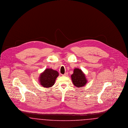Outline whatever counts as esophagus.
Segmentation results:
<instances>
[{"label": "esophagus", "mask_w": 128, "mask_h": 128, "mask_svg": "<svg viewBox=\"0 0 128 128\" xmlns=\"http://www.w3.org/2000/svg\"><path fill=\"white\" fill-rule=\"evenodd\" d=\"M67 75H68V73H64V74L62 75V76H67Z\"/></svg>", "instance_id": "34e87169"}]
</instances>
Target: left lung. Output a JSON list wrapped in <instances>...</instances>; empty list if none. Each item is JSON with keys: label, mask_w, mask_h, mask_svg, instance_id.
I'll list each match as a JSON object with an SVG mask.
<instances>
[{"label": "left lung", "mask_w": 128, "mask_h": 128, "mask_svg": "<svg viewBox=\"0 0 128 128\" xmlns=\"http://www.w3.org/2000/svg\"><path fill=\"white\" fill-rule=\"evenodd\" d=\"M71 78L73 84L77 87H83L87 82L84 73L80 68H75L74 70L73 73L71 75Z\"/></svg>", "instance_id": "1"}]
</instances>
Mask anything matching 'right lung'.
<instances>
[{
  "label": "right lung",
  "mask_w": 128,
  "mask_h": 128,
  "mask_svg": "<svg viewBox=\"0 0 128 128\" xmlns=\"http://www.w3.org/2000/svg\"><path fill=\"white\" fill-rule=\"evenodd\" d=\"M58 72L52 68H46L40 75V84L44 87H51L55 84L56 80L58 76Z\"/></svg>",
  "instance_id": "1"
}]
</instances>
